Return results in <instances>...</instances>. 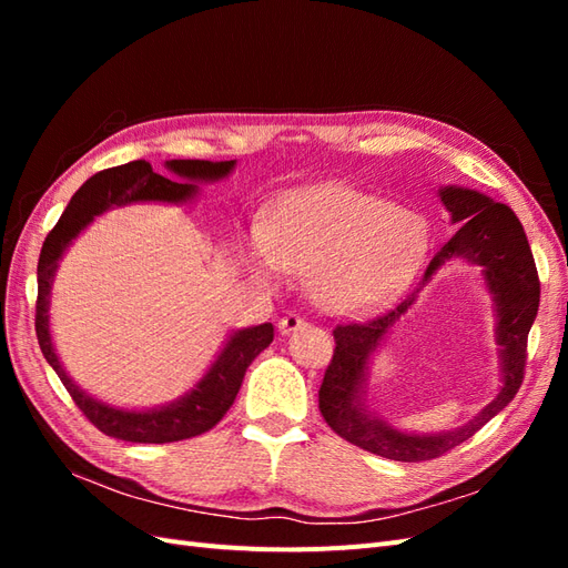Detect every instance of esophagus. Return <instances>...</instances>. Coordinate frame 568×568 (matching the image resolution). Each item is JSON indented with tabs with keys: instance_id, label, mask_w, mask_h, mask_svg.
Listing matches in <instances>:
<instances>
[{
	"instance_id": "obj_1",
	"label": "esophagus",
	"mask_w": 568,
	"mask_h": 568,
	"mask_svg": "<svg viewBox=\"0 0 568 568\" xmlns=\"http://www.w3.org/2000/svg\"><path fill=\"white\" fill-rule=\"evenodd\" d=\"M301 326H305V320L296 313H286L282 320H280V332L282 334H291V332H298Z\"/></svg>"
}]
</instances>
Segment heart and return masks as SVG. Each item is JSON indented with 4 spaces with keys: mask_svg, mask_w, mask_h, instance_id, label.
<instances>
[{
    "mask_svg": "<svg viewBox=\"0 0 568 568\" xmlns=\"http://www.w3.org/2000/svg\"><path fill=\"white\" fill-rule=\"evenodd\" d=\"M426 248L417 213L341 184L288 194L267 225L251 232L255 272H307L315 301L334 313L400 296L417 280Z\"/></svg>",
    "mask_w": 568,
    "mask_h": 568,
    "instance_id": "b5f03b06",
    "label": "heart"
}]
</instances>
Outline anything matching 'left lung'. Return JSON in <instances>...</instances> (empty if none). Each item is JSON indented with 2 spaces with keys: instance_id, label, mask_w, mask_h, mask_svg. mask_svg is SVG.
<instances>
[{
  "instance_id": "1",
  "label": "left lung",
  "mask_w": 568,
  "mask_h": 568,
  "mask_svg": "<svg viewBox=\"0 0 568 568\" xmlns=\"http://www.w3.org/2000/svg\"><path fill=\"white\" fill-rule=\"evenodd\" d=\"M440 201L450 211L453 222H462L457 234L443 244L428 263L422 285L450 256H467L485 267L489 290L498 307V342L501 343L504 388L498 398L478 418L457 433L436 437L403 435L378 418H372L358 403L368 355L389 326L416 300L409 294L393 311L372 320H348L336 324V348L320 386V412L332 432L367 453L395 462L436 459L471 438L480 426L509 405L519 393L526 369V348L530 324L538 315L540 280L519 217L505 203L471 192V189L445 186Z\"/></svg>"
}]
</instances>
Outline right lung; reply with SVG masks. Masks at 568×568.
Here are the masks:
<instances>
[{"instance_id": "obj_1", "label": "right lung", "mask_w": 568, "mask_h": 568, "mask_svg": "<svg viewBox=\"0 0 568 568\" xmlns=\"http://www.w3.org/2000/svg\"><path fill=\"white\" fill-rule=\"evenodd\" d=\"M165 165L170 168V173L180 178V182L153 173V168L146 161H132L101 170V173L90 178L73 194L71 203L65 205L54 230L47 234L38 263L36 332L42 355L54 367L61 384L71 393L82 415L101 434L130 443H175L211 432L232 407L248 365L270 346L274 336L270 322L236 332L217 355L213 367L205 372L196 388H192V393H186L184 398L173 405L146 412L115 409L94 400L92 395L80 390L61 367L49 336V294L54 272L59 267V257L68 244L80 234V230L90 225L94 215L104 213L111 205H125L132 201H186L196 194L194 182H211L230 175L234 161H168Z\"/></svg>"}]
</instances>
